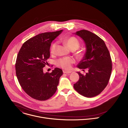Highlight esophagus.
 <instances>
[{
	"label": "esophagus",
	"mask_w": 128,
	"mask_h": 128,
	"mask_svg": "<svg viewBox=\"0 0 128 128\" xmlns=\"http://www.w3.org/2000/svg\"><path fill=\"white\" fill-rule=\"evenodd\" d=\"M63 72L64 74H70V73H71L72 71H66V70H64L63 71Z\"/></svg>",
	"instance_id": "34e87169"
}]
</instances>
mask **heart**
Instances as JSON below:
<instances>
[{"label":"heart","instance_id":"b5f03b06","mask_svg":"<svg viewBox=\"0 0 128 128\" xmlns=\"http://www.w3.org/2000/svg\"><path fill=\"white\" fill-rule=\"evenodd\" d=\"M65 42L71 50L74 51L75 56L77 58L82 59L83 57V52L80 50H77L80 46V42L76 38L74 37V36L67 38H65ZM56 44V42H53L51 44L50 48L51 54H54L55 52ZM75 62L76 61L72 57H64L60 58L57 60L56 65L57 66L63 69L68 70L71 68V65L75 63Z\"/></svg>","mask_w":128,"mask_h":128}]
</instances>
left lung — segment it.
Returning a JSON list of instances; mask_svg holds the SVG:
<instances>
[{
	"instance_id": "8db88e82",
	"label": "left lung",
	"mask_w": 128,
	"mask_h": 128,
	"mask_svg": "<svg viewBox=\"0 0 128 128\" xmlns=\"http://www.w3.org/2000/svg\"><path fill=\"white\" fill-rule=\"evenodd\" d=\"M76 34L84 40L86 48L84 57L78 67L88 68V72L84 75L78 72L80 78L74 87L83 96L93 97L102 92L110 79L112 67L110 54L103 40L96 34L86 30Z\"/></svg>"
}]
</instances>
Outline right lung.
<instances>
[{"label":"right lung","instance_id":"1","mask_svg":"<svg viewBox=\"0 0 128 128\" xmlns=\"http://www.w3.org/2000/svg\"><path fill=\"white\" fill-rule=\"evenodd\" d=\"M63 30L44 32L25 42L17 55L15 64L16 76L25 92L31 98L44 101L56 93L62 69L56 68L44 74L43 68L50 58L52 41Z\"/></svg>","mask_w":128,"mask_h":128}]
</instances>
